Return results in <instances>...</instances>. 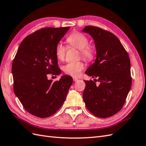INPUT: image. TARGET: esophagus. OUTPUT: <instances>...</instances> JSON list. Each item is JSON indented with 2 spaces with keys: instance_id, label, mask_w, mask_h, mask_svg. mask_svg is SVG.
I'll return each instance as SVG.
<instances>
[{
  "instance_id": "34e87169",
  "label": "esophagus",
  "mask_w": 146,
  "mask_h": 146,
  "mask_svg": "<svg viewBox=\"0 0 146 146\" xmlns=\"http://www.w3.org/2000/svg\"><path fill=\"white\" fill-rule=\"evenodd\" d=\"M73 81L76 82V81H78V78H76V77H73Z\"/></svg>"
}]
</instances>
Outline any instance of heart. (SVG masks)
Masks as SVG:
<instances>
[{
  "mask_svg": "<svg viewBox=\"0 0 146 146\" xmlns=\"http://www.w3.org/2000/svg\"><path fill=\"white\" fill-rule=\"evenodd\" d=\"M70 46L77 48L80 50L81 55L86 60H91L94 57V48L89 46L88 37L81 33H73L66 39ZM66 52V47L62 42L57 44L55 47V56L60 61L65 58ZM84 68V63L82 62H70L63 67V70L66 74L72 76H77L81 73Z\"/></svg>",
  "mask_w": 146,
  "mask_h": 146,
  "instance_id": "1",
  "label": "heart"
}]
</instances>
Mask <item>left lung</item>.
I'll return each mask as SVG.
<instances>
[{
  "mask_svg": "<svg viewBox=\"0 0 146 146\" xmlns=\"http://www.w3.org/2000/svg\"><path fill=\"white\" fill-rule=\"evenodd\" d=\"M82 32L92 37L96 50L95 62L85 73L100 82L96 86L92 80L84 81L83 100L94 115L110 117L121 109L131 88L129 57L113 33L92 26H86Z\"/></svg>",
  "mask_w": 146,
  "mask_h": 146,
  "instance_id": "left-lung-1",
  "label": "left lung"
}]
</instances>
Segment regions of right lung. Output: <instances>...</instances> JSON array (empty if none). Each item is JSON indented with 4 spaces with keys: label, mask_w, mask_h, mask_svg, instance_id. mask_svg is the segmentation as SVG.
I'll return each instance as SVG.
<instances>
[{
    "label": "right lung",
    "mask_w": 146,
    "mask_h": 146,
    "mask_svg": "<svg viewBox=\"0 0 146 146\" xmlns=\"http://www.w3.org/2000/svg\"><path fill=\"white\" fill-rule=\"evenodd\" d=\"M70 27L45 28L26 37L12 63L15 94L29 113L39 118L54 114L64 102L72 78L52 82L47 74L59 75L55 47Z\"/></svg>",
    "instance_id": "1"
}]
</instances>
